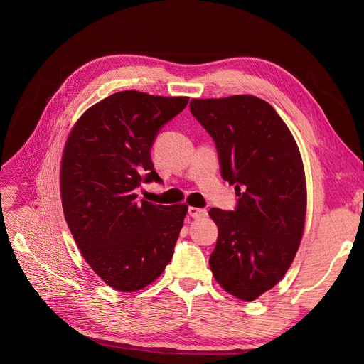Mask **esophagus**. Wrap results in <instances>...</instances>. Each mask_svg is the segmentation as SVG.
<instances>
[{"label": "esophagus", "mask_w": 364, "mask_h": 364, "mask_svg": "<svg viewBox=\"0 0 364 364\" xmlns=\"http://www.w3.org/2000/svg\"><path fill=\"white\" fill-rule=\"evenodd\" d=\"M188 215L193 219H203L207 216V212L204 209H198V207H188Z\"/></svg>", "instance_id": "obj_1"}]
</instances>
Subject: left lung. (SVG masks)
<instances>
[{"instance_id": "1", "label": "left lung", "mask_w": 364, "mask_h": 364, "mask_svg": "<svg viewBox=\"0 0 364 364\" xmlns=\"http://www.w3.org/2000/svg\"><path fill=\"white\" fill-rule=\"evenodd\" d=\"M190 111L215 139L222 177L239 196L235 212L210 209L219 236L209 265L230 295L255 301L289 269L304 233L305 173L298 145L264 99H191Z\"/></svg>"}]
</instances>
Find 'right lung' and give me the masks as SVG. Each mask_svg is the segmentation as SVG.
I'll list each match as a JSON object with an SVG mask.
<instances>
[{"label": "right lung", "mask_w": 364, "mask_h": 364, "mask_svg": "<svg viewBox=\"0 0 364 364\" xmlns=\"http://www.w3.org/2000/svg\"><path fill=\"white\" fill-rule=\"evenodd\" d=\"M187 102V96L114 93L83 112L65 144V219L85 261L117 291L145 288L173 257L187 204L139 201L135 188L142 181H161L151 146L160 128Z\"/></svg>", "instance_id": "1"}]
</instances>
